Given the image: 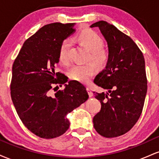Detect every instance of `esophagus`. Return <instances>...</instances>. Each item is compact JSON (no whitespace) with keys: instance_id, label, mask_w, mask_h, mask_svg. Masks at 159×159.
<instances>
[{"instance_id":"obj_1","label":"esophagus","mask_w":159,"mask_h":159,"mask_svg":"<svg viewBox=\"0 0 159 159\" xmlns=\"http://www.w3.org/2000/svg\"><path fill=\"white\" fill-rule=\"evenodd\" d=\"M87 92H88L89 96H90V97H92V96H93V93L92 90H91V89L90 88V87H87Z\"/></svg>"}]
</instances>
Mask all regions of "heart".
<instances>
[{"label": "heart", "instance_id": "1", "mask_svg": "<svg viewBox=\"0 0 159 159\" xmlns=\"http://www.w3.org/2000/svg\"><path fill=\"white\" fill-rule=\"evenodd\" d=\"M77 39L81 42L90 51L89 59L93 61L98 66L102 67L107 63L108 55L105 49L102 48L103 39L97 33L93 30H84L77 36ZM69 48L70 41L65 39L61 43L59 50V59L62 63L67 64L69 63ZM96 72V67L91 63L77 64L69 71V78L74 81L87 83Z\"/></svg>", "mask_w": 159, "mask_h": 159}]
</instances>
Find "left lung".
<instances>
[{
	"mask_svg": "<svg viewBox=\"0 0 159 159\" xmlns=\"http://www.w3.org/2000/svg\"><path fill=\"white\" fill-rule=\"evenodd\" d=\"M95 27L106 40L108 59L94 80L107 92L95 93L102 107L93 122L100 135L116 138L129 132L142 113L147 91L145 61L135 43L114 25L99 21L90 26Z\"/></svg>",
	"mask_w": 159,
	"mask_h": 159,
	"instance_id": "left-lung-1",
	"label": "left lung"
}]
</instances>
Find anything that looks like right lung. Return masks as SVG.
Returning <instances> with one entry per match:
<instances>
[{
    "label": "right lung",
    "mask_w": 159,
    "mask_h": 159,
    "mask_svg": "<svg viewBox=\"0 0 159 159\" xmlns=\"http://www.w3.org/2000/svg\"><path fill=\"white\" fill-rule=\"evenodd\" d=\"M74 25L56 22L41 27L24 43L12 65V102L24 125L39 138L64 134L70 125L66 115L89 97L82 84H66V76L54 71L61 43L73 34ZM63 84L65 88L57 91Z\"/></svg>",
    "instance_id": "add662e5"
}]
</instances>
